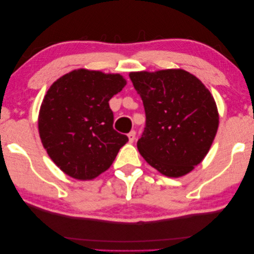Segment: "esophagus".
<instances>
[{"label": "esophagus", "mask_w": 254, "mask_h": 254, "mask_svg": "<svg viewBox=\"0 0 254 254\" xmlns=\"http://www.w3.org/2000/svg\"><path fill=\"white\" fill-rule=\"evenodd\" d=\"M135 137H136V131L135 130H131L129 134H128V139H129V143L134 142Z\"/></svg>", "instance_id": "obj_1"}]
</instances>
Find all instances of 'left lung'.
<instances>
[{
    "label": "left lung",
    "instance_id": "obj_1",
    "mask_svg": "<svg viewBox=\"0 0 254 254\" xmlns=\"http://www.w3.org/2000/svg\"><path fill=\"white\" fill-rule=\"evenodd\" d=\"M142 98L146 125L137 148L166 177L192 171L207 155L218 128V111L209 90L184 69L129 74Z\"/></svg>",
    "mask_w": 254,
    "mask_h": 254
}]
</instances>
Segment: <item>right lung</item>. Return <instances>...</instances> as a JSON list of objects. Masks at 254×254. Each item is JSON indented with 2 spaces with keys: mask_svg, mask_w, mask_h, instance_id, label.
<instances>
[{
  "mask_svg": "<svg viewBox=\"0 0 254 254\" xmlns=\"http://www.w3.org/2000/svg\"><path fill=\"white\" fill-rule=\"evenodd\" d=\"M120 74L84 68L52 84L41 103V143L62 171L77 180H92L107 171L128 142L116 131L109 100L124 89Z\"/></svg>",
  "mask_w": 254,
  "mask_h": 254,
  "instance_id": "add662e5",
  "label": "right lung"
}]
</instances>
